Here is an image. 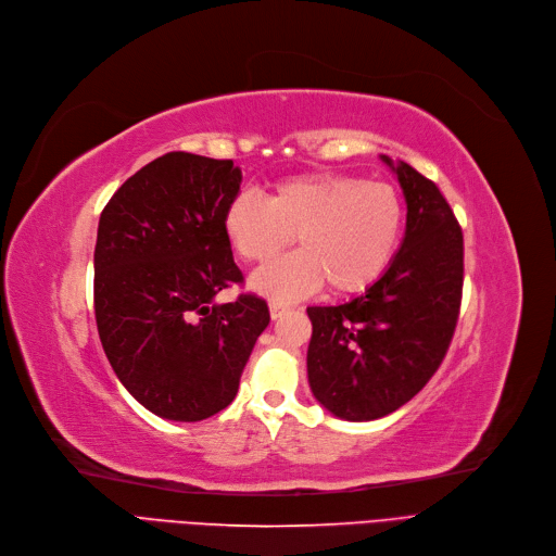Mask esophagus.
<instances>
[{
    "label": "esophagus",
    "instance_id": "34e87169",
    "mask_svg": "<svg viewBox=\"0 0 556 556\" xmlns=\"http://www.w3.org/2000/svg\"><path fill=\"white\" fill-rule=\"evenodd\" d=\"M287 309H289V305H287V303H282V301H271V303H269L271 319H280V316H282Z\"/></svg>",
    "mask_w": 556,
    "mask_h": 556
}]
</instances>
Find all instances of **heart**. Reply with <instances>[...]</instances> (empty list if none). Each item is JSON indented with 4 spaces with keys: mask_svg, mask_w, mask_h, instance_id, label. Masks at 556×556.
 I'll list each match as a JSON object with an SVG mask.
<instances>
[{
    "mask_svg": "<svg viewBox=\"0 0 556 556\" xmlns=\"http://www.w3.org/2000/svg\"><path fill=\"white\" fill-rule=\"evenodd\" d=\"M405 205L389 182L353 174L312 172L278 180L269 199L237 192L224 213L235 253L267 264L299 240L301 251L260 269L251 285L262 294L294 299L321 287L355 294L371 287L399 251Z\"/></svg>",
    "mask_w": 556,
    "mask_h": 556,
    "instance_id": "1",
    "label": "heart"
}]
</instances>
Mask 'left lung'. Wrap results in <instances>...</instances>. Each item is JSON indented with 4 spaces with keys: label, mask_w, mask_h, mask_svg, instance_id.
<instances>
[{
    "label": "left lung",
    "mask_w": 556,
    "mask_h": 556,
    "mask_svg": "<svg viewBox=\"0 0 556 556\" xmlns=\"http://www.w3.org/2000/svg\"><path fill=\"white\" fill-rule=\"evenodd\" d=\"M382 161L407 201L401 251L357 299L307 307V380L346 420H376L428 384L451 346L464 287V235L437 185L407 163Z\"/></svg>",
    "instance_id": "left-lung-1"
}]
</instances>
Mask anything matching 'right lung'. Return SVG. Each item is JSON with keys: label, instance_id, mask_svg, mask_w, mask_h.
Returning a JSON list of instances; mask_svg holds the SVG:
<instances>
[{"label": "right lung", "instance_id": "right-lung-1", "mask_svg": "<svg viewBox=\"0 0 556 556\" xmlns=\"http://www.w3.org/2000/svg\"><path fill=\"white\" fill-rule=\"evenodd\" d=\"M240 182L232 161L172 151L130 176L101 213L99 339L119 382L155 416L194 422L228 407L269 326L255 294L215 303L244 280L224 230Z\"/></svg>", "mask_w": 556, "mask_h": 556}]
</instances>
